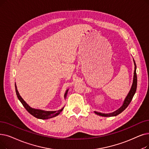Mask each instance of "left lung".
Listing matches in <instances>:
<instances>
[{
	"mask_svg": "<svg viewBox=\"0 0 149 149\" xmlns=\"http://www.w3.org/2000/svg\"><path fill=\"white\" fill-rule=\"evenodd\" d=\"M134 61V77H133V84H132V88L129 92L128 94L127 95V96L126 97V98L124 100V103H123V105L119 108L118 109V110H116V111L111 113H109V114H103V113H98L95 111V113L97 114V115L101 116H104V117H111V116H116L118 114H119L120 113H122L124 109L128 106V105L130 104L133 96L136 93V88H137V75H136V63Z\"/></svg>",
	"mask_w": 149,
	"mask_h": 149,
	"instance_id": "left-lung-1",
	"label": "left lung"
}]
</instances>
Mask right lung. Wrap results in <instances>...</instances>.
<instances>
[{"instance_id": "1", "label": "right lung", "mask_w": 149, "mask_h": 149, "mask_svg": "<svg viewBox=\"0 0 149 149\" xmlns=\"http://www.w3.org/2000/svg\"><path fill=\"white\" fill-rule=\"evenodd\" d=\"M15 89H16V95L18 99L20 100V102H21V103L22 104V105L24 107V108L26 109V110L30 113L31 114L32 116H33L34 117L38 118V119H49V118H54L55 116H56L57 115H58L63 109V108H62L60 110L58 111H43V110H41V109H33L31 108V107H30V106H29L27 105V103H26L23 99L21 97V95H19L17 90V88L15 84ZM68 90L66 91V92L64 94V97L66 98L67 93H68Z\"/></svg>"}]
</instances>
